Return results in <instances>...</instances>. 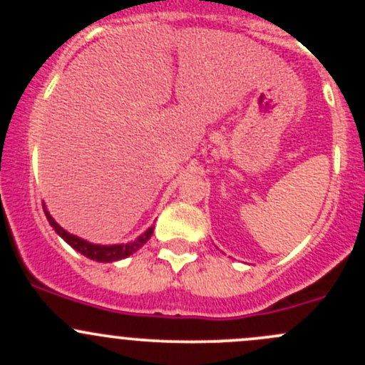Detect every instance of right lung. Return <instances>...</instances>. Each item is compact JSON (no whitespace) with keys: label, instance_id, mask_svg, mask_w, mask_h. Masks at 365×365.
I'll list each match as a JSON object with an SVG mask.
<instances>
[{"label":"right lung","instance_id":"add662e5","mask_svg":"<svg viewBox=\"0 0 365 365\" xmlns=\"http://www.w3.org/2000/svg\"><path fill=\"white\" fill-rule=\"evenodd\" d=\"M43 212H46L47 220H49L51 226L54 227V231H56V233L60 235V237L63 238L68 245H72V247L76 249L77 252L83 254V256L90 257V259H93V261H104V263H109V261H118V259H121V257H127V256H130V254H134L139 247H143V245L150 240V237H152V233H153V227H150L145 235H141L138 240L130 242V244L93 245L86 240H81L79 237H73V235L67 233V231H65L60 224L54 222V219L49 215V212H47L46 208H43Z\"/></svg>","mask_w":365,"mask_h":365}]
</instances>
